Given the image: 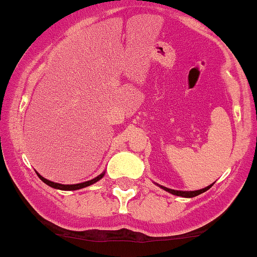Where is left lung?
Here are the masks:
<instances>
[{
    "mask_svg": "<svg viewBox=\"0 0 257 257\" xmlns=\"http://www.w3.org/2000/svg\"><path fill=\"white\" fill-rule=\"evenodd\" d=\"M156 185H157V186L161 187V189L165 190V191H168V192H169V194H172V195H175V196H181V197L191 198V197H195V196H197V195H200V194H203V192L207 191V190H208L209 187H211L212 185H213V184L209 185V186L205 187V189L195 190V191H181V190H173V189H168V187L162 186V185H159V184H156Z\"/></svg>",
    "mask_w": 257,
    "mask_h": 257,
    "instance_id": "8db88e82",
    "label": "left lung"
}]
</instances>
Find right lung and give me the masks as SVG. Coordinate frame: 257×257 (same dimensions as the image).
I'll return each mask as SVG.
<instances>
[{"label": "right lung", "instance_id": "add662e5", "mask_svg": "<svg viewBox=\"0 0 257 257\" xmlns=\"http://www.w3.org/2000/svg\"><path fill=\"white\" fill-rule=\"evenodd\" d=\"M37 174H38V176L40 178V180L43 181V183H45L46 185H49L50 187H54V189H57V190H63V191H73V190L83 189V187H87V186H89V185L95 184L96 181H99L104 175H105V172L99 174L98 176H95V178L92 179V180H88V181H84V183H79V184H72V185H63V184H59V183H54V181H50V180H48V179L44 178V176H41L39 173H37Z\"/></svg>", "mask_w": 257, "mask_h": 257}]
</instances>
